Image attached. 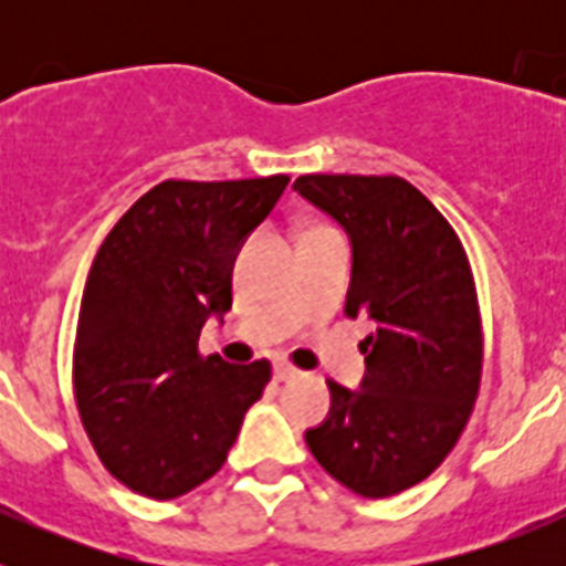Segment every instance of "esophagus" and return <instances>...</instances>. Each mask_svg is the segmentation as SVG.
<instances>
[{
	"label": "esophagus",
	"instance_id": "esophagus-1",
	"mask_svg": "<svg viewBox=\"0 0 566 566\" xmlns=\"http://www.w3.org/2000/svg\"><path fill=\"white\" fill-rule=\"evenodd\" d=\"M297 374H300L297 368L289 365L286 359H277V363H274V379H280V382H289V379H294Z\"/></svg>",
	"mask_w": 566,
	"mask_h": 566
}]
</instances>
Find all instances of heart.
Masks as SVG:
<instances>
[{"label":"heart","instance_id":"b5f03b06","mask_svg":"<svg viewBox=\"0 0 566 566\" xmlns=\"http://www.w3.org/2000/svg\"><path fill=\"white\" fill-rule=\"evenodd\" d=\"M314 229H323V227H314ZM308 232H312V229H308Z\"/></svg>","mask_w":566,"mask_h":566}]
</instances>
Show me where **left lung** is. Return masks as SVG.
<instances>
[{
	"label": "left lung",
	"mask_w": 566,
	"mask_h": 566,
	"mask_svg": "<svg viewBox=\"0 0 566 566\" xmlns=\"http://www.w3.org/2000/svg\"><path fill=\"white\" fill-rule=\"evenodd\" d=\"M303 198L352 238L345 314L368 319L365 379H328L332 411L308 451L357 496H397L462 437L482 382V317L453 227L399 175H300Z\"/></svg>",
	"instance_id": "1"
}]
</instances>
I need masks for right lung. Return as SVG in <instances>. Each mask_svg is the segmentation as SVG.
<instances>
[{"mask_svg": "<svg viewBox=\"0 0 566 566\" xmlns=\"http://www.w3.org/2000/svg\"><path fill=\"white\" fill-rule=\"evenodd\" d=\"M289 175L161 181L98 249L78 308L73 391L104 468L149 499H175L227 462L269 359L201 357L209 314L232 308L240 243L266 221Z\"/></svg>", "mask_w": 566, "mask_h": 566, "instance_id": "right-lung-1", "label": "right lung"}]
</instances>
